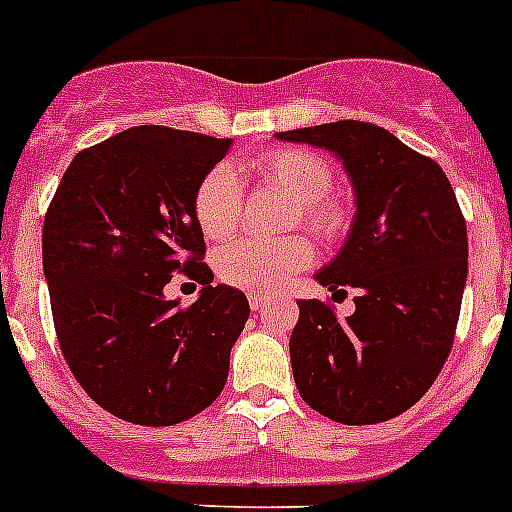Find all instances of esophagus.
Masks as SVG:
<instances>
[{"mask_svg": "<svg viewBox=\"0 0 512 512\" xmlns=\"http://www.w3.org/2000/svg\"><path fill=\"white\" fill-rule=\"evenodd\" d=\"M268 304H270V299H268V296H262V293H252V296H250L252 311H262Z\"/></svg>", "mask_w": 512, "mask_h": 512, "instance_id": "34e87169", "label": "esophagus"}]
</instances>
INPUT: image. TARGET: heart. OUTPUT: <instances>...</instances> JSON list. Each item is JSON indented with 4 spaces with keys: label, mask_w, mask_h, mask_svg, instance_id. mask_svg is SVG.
I'll return each mask as SVG.
<instances>
[{
    "label": "heart",
    "mask_w": 512,
    "mask_h": 512,
    "mask_svg": "<svg viewBox=\"0 0 512 512\" xmlns=\"http://www.w3.org/2000/svg\"><path fill=\"white\" fill-rule=\"evenodd\" d=\"M252 177L260 188H273L296 201L291 224H301L322 239H337L348 224V213L340 201L330 195V164L319 154L299 146H278L252 162ZM244 190L242 180L231 167H213L201 177L193 195L195 221L208 239H229L242 221ZM314 247L306 237L278 239H242L219 252L216 270L224 283L252 293L281 291L293 275L309 268Z\"/></svg>",
    "instance_id": "b5f03b06"
}]
</instances>
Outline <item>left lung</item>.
<instances>
[{"instance_id": "1", "label": "left lung", "mask_w": 512, "mask_h": 512, "mask_svg": "<svg viewBox=\"0 0 512 512\" xmlns=\"http://www.w3.org/2000/svg\"><path fill=\"white\" fill-rule=\"evenodd\" d=\"M342 159L355 188L350 237L317 273L335 299L355 291V314L299 301L291 335L296 389L311 410L342 425L402 415L433 386L451 353L469 242L446 172L386 128L363 121L278 133Z\"/></svg>"}]
</instances>
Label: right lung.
I'll list each match as a JSON object with an SVG mask.
<instances>
[{"label":"right lung","instance_id":"right-lung-1","mask_svg":"<svg viewBox=\"0 0 512 512\" xmlns=\"http://www.w3.org/2000/svg\"><path fill=\"white\" fill-rule=\"evenodd\" d=\"M231 139L136 126L71 159L43 221L59 348L92 402L136 425L190 420L219 397L250 301L211 286L193 195ZM182 272L190 307L163 299Z\"/></svg>","mask_w":512,"mask_h":512}]
</instances>
